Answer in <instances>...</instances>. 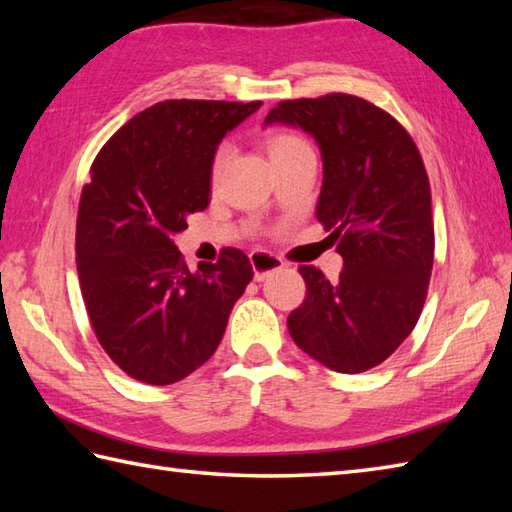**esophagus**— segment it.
<instances>
[{
	"mask_svg": "<svg viewBox=\"0 0 512 512\" xmlns=\"http://www.w3.org/2000/svg\"><path fill=\"white\" fill-rule=\"evenodd\" d=\"M250 266H253L255 281H264L270 273H275V270H281L286 264H284V259L273 255V253L255 250V253H250Z\"/></svg>",
	"mask_w": 512,
	"mask_h": 512,
	"instance_id": "esophagus-1",
	"label": "esophagus"
}]
</instances>
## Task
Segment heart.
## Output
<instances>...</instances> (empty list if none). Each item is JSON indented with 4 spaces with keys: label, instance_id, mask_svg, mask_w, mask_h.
Returning a JSON list of instances; mask_svg holds the SVG:
<instances>
[{
    "label": "heart",
    "instance_id": "heart-1",
    "mask_svg": "<svg viewBox=\"0 0 512 512\" xmlns=\"http://www.w3.org/2000/svg\"><path fill=\"white\" fill-rule=\"evenodd\" d=\"M266 151L270 156V162H279V160H288L292 156H301V154H312V147L308 145L306 138H301L295 132H273L266 136ZM228 149L220 147L215 151V156L211 160V182H217L222 173V167L226 162Z\"/></svg>",
    "mask_w": 512,
    "mask_h": 512
}]
</instances>
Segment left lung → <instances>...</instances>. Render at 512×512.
<instances>
[{
    "mask_svg": "<svg viewBox=\"0 0 512 512\" xmlns=\"http://www.w3.org/2000/svg\"><path fill=\"white\" fill-rule=\"evenodd\" d=\"M270 123L297 125L319 143L317 220L343 257L334 284L299 266L308 292L288 332L334 372H367L398 350L427 299L436 244L422 156L394 116L352 94L281 101Z\"/></svg>",
    "mask_w": 512,
    "mask_h": 512,
    "instance_id": "obj_1",
    "label": "left lung"
}]
</instances>
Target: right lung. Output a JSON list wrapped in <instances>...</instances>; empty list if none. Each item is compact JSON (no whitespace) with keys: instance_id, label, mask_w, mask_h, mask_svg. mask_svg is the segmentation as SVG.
Segmentation results:
<instances>
[{"instance_id":"right-lung-1","label":"right lung","mask_w":512,"mask_h":512,"mask_svg":"<svg viewBox=\"0 0 512 512\" xmlns=\"http://www.w3.org/2000/svg\"><path fill=\"white\" fill-rule=\"evenodd\" d=\"M262 101H162L107 140L76 215V273L96 339L147 385H171L204 365L253 279L237 248L195 273L173 244L204 211L220 140Z\"/></svg>"}]
</instances>
